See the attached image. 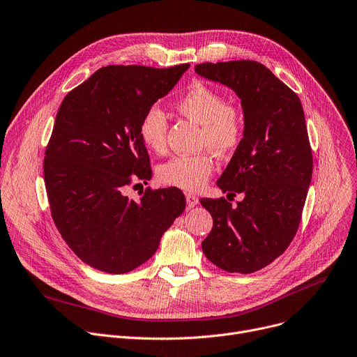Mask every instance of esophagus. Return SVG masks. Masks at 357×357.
<instances>
[{"label":"esophagus","instance_id":"obj_1","mask_svg":"<svg viewBox=\"0 0 357 357\" xmlns=\"http://www.w3.org/2000/svg\"><path fill=\"white\" fill-rule=\"evenodd\" d=\"M185 198H186V205H188V208L197 206L198 202H199V199H198L195 195H192V193H186Z\"/></svg>","mask_w":357,"mask_h":357}]
</instances>
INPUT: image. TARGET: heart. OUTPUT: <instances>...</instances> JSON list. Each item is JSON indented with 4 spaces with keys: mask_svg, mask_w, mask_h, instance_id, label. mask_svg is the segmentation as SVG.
I'll use <instances>...</instances> for the list:
<instances>
[{
    "mask_svg": "<svg viewBox=\"0 0 357 357\" xmlns=\"http://www.w3.org/2000/svg\"><path fill=\"white\" fill-rule=\"evenodd\" d=\"M176 111L201 125L199 144L215 155H231L243 138V116L234 104H226L223 95L205 82H192L175 102ZM167 116L160 108L151 107L139 122V137L144 145L155 152L167 151ZM209 153L175 156L158 168V179L167 186L186 192L204 188L213 172Z\"/></svg>",
    "mask_w": 357,
    "mask_h": 357,
    "instance_id": "b5f03b06",
    "label": "heart"
}]
</instances>
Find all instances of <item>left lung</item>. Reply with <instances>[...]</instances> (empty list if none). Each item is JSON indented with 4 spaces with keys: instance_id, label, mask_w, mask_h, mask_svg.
<instances>
[{
    "instance_id": "obj_1",
    "label": "left lung",
    "mask_w": 357,
    "mask_h": 357,
    "mask_svg": "<svg viewBox=\"0 0 357 357\" xmlns=\"http://www.w3.org/2000/svg\"><path fill=\"white\" fill-rule=\"evenodd\" d=\"M195 73L232 88L245 116L243 138L216 182L243 201L201 199L213 219L202 250L226 272L252 273L280 256L299 228L313 171L303 108L261 62H204Z\"/></svg>"
}]
</instances>
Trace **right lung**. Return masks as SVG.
Segmentation results:
<instances>
[{"label":"right lung","mask_w":357,"mask_h":357,"mask_svg":"<svg viewBox=\"0 0 357 357\" xmlns=\"http://www.w3.org/2000/svg\"><path fill=\"white\" fill-rule=\"evenodd\" d=\"M189 68L108 66L63 98L44 158L52 220L86 265L126 273L156 252L185 209L178 188H146L137 202L129 186L151 179L139 122Z\"/></svg>","instance_id":"right-lung-1"}]
</instances>
